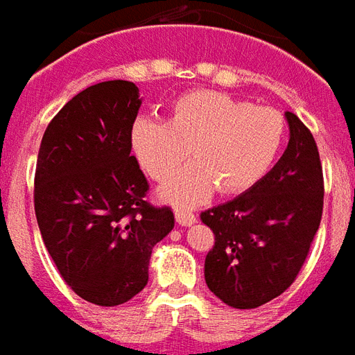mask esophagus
I'll use <instances>...</instances> for the list:
<instances>
[{"instance_id": "1", "label": "esophagus", "mask_w": 355, "mask_h": 355, "mask_svg": "<svg viewBox=\"0 0 355 355\" xmlns=\"http://www.w3.org/2000/svg\"><path fill=\"white\" fill-rule=\"evenodd\" d=\"M173 214H175V222L180 223V225H193V223L197 222V216L193 212H189V210H183V208H175L173 210Z\"/></svg>"}]
</instances>
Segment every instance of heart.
I'll list each match as a JSON object with an SVG mask.
<instances>
[{
  "label": "heart",
  "instance_id": "1",
  "mask_svg": "<svg viewBox=\"0 0 355 355\" xmlns=\"http://www.w3.org/2000/svg\"><path fill=\"white\" fill-rule=\"evenodd\" d=\"M286 141L285 116L270 107L214 89H195L175 99L168 120L141 116L130 143L137 162L157 182H168L189 156L198 160L160 189L173 205L205 202L216 187L245 193L268 175Z\"/></svg>",
  "mask_w": 355,
  "mask_h": 355
}]
</instances>
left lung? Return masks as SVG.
<instances>
[{"instance_id": "8db88e82", "label": "left lung", "mask_w": 355, "mask_h": 355, "mask_svg": "<svg viewBox=\"0 0 355 355\" xmlns=\"http://www.w3.org/2000/svg\"><path fill=\"white\" fill-rule=\"evenodd\" d=\"M291 139L262 182L200 214L214 233L205 279L222 302L252 310L293 285L323 214V168L311 132L285 112Z\"/></svg>"}]
</instances>
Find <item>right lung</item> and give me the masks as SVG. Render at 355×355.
<instances>
[{
	"label": "right lung",
	"instance_id": "right-lung-1",
	"mask_svg": "<svg viewBox=\"0 0 355 355\" xmlns=\"http://www.w3.org/2000/svg\"><path fill=\"white\" fill-rule=\"evenodd\" d=\"M141 107L133 82L110 80L74 95L40 145L34 208L47 252L74 293L118 306L149 281L153 246L173 230V212L145 200L147 178L130 133Z\"/></svg>",
	"mask_w": 355,
	"mask_h": 355
}]
</instances>
